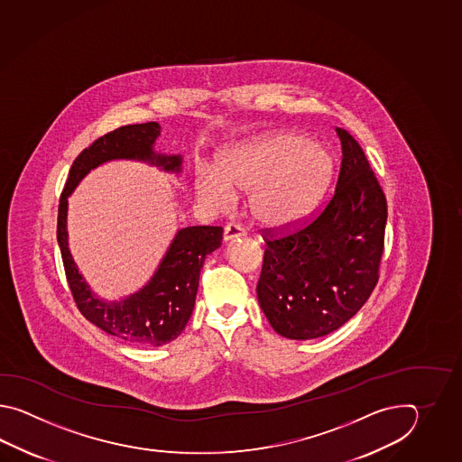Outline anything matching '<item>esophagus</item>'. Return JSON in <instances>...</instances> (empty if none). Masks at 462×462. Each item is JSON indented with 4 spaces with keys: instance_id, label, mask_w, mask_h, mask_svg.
<instances>
[{
    "instance_id": "esophagus-1",
    "label": "esophagus",
    "mask_w": 462,
    "mask_h": 462,
    "mask_svg": "<svg viewBox=\"0 0 462 462\" xmlns=\"http://www.w3.org/2000/svg\"><path fill=\"white\" fill-rule=\"evenodd\" d=\"M225 241H233V239H236V237H243V236H245V229L243 227L239 226V225H227L226 227H225Z\"/></svg>"
}]
</instances>
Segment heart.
<instances>
[{
    "label": "heart",
    "instance_id": "1",
    "mask_svg": "<svg viewBox=\"0 0 462 462\" xmlns=\"http://www.w3.org/2000/svg\"><path fill=\"white\" fill-rule=\"evenodd\" d=\"M328 148L295 132H274L227 148L217 171H203L195 183L201 201L229 207L235 189L247 193L249 211L267 227L299 225L314 213L334 178Z\"/></svg>",
    "mask_w": 462,
    "mask_h": 462
}]
</instances>
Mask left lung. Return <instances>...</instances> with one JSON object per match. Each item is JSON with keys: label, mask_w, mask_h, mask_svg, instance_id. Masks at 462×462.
<instances>
[{"label": "left lung", "mask_w": 462, "mask_h": 462, "mask_svg": "<svg viewBox=\"0 0 462 462\" xmlns=\"http://www.w3.org/2000/svg\"><path fill=\"white\" fill-rule=\"evenodd\" d=\"M334 197L294 233L265 231L257 300L275 332L292 340L330 334L350 320L378 282L386 198L364 150L344 128Z\"/></svg>", "instance_id": "8db88e82"}]
</instances>
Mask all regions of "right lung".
<instances>
[{
	"label": "right lung",
	"instance_id": "right-lung-1",
	"mask_svg": "<svg viewBox=\"0 0 462 462\" xmlns=\"http://www.w3.org/2000/svg\"><path fill=\"white\" fill-rule=\"evenodd\" d=\"M158 135L157 122L124 125L82 150L70 167L58 213V243L80 314L108 335L140 346H162L183 332L195 307L201 267L207 255L221 245L223 227L180 229L147 284L120 300L108 302L92 292L70 255L68 198L90 170L112 160H137L163 171L180 173L181 155L157 153L153 147Z\"/></svg>",
	"mask_w": 462,
	"mask_h": 462
}]
</instances>
